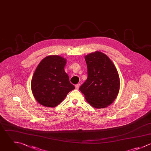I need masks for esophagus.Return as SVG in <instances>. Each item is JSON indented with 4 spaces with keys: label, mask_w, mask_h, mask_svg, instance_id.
<instances>
[{
    "label": "esophagus",
    "mask_w": 151,
    "mask_h": 151,
    "mask_svg": "<svg viewBox=\"0 0 151 151\" xmlns=\"http://www.w3.org/2000/svg\"><path fill=\"white\" fill-rule=\"evenodd\" d=\"M79 86H80V84H77V85H75V88H76V89H78L79 88Z\"/></svg>",
    "instance_id": "34e87169"
}]
</instances>
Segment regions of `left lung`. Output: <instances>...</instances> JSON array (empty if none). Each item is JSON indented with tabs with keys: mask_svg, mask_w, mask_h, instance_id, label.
<instances>
[{
	"mask_svg": "<svg viewBox=\"0 0 151 151\" xmlns=\"http://www.w3.org/2000/svg\"><path fill=\"white\" fill-rule=\"evenodd\" d=\"M88 78L79 88L86 101L93 108L102 109L111 105L120 88L118 70L109 58L96 51L85 56Z\"/></svg>",
	"mask_w": 151,
	"mask_h": 151,
	"instance_id": "left-lung-1",
	"label": "left lung"
}]
</instances>
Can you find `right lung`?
I'll return each mask as SVG.
<instances>
[{
	"mask_svg": "<svg viewBox=\"0 0 151 151\" xmlns=\"http://www.w3.org/2000/svg\"><path fill=\"white\" fill-rule=\"evenodd\" d=\"M66 59L58 55L43 58L37 65L31 81L34 98L40 105L54 108L75 89L64 68Z\"/></svg>",
	"mask_w": 151,
	"mask_h": 151,
	"instance_id": "right-lung-1",
	"label": "right lung"
}]
</instances>
